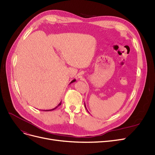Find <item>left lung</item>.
Instances as JSON below:
<instances>
[{
  "label": "left lung",
  "instance_id": "obj_1",
  "mask_svg": "<svg viewBox=\"0 0 155 155\" xmlns=\"http://www.w3.org/2000/svg\"><path fill=\"white\" fill-rule=\"evenodd\" d=\"M85 108H86V106H85ZM86 109H87V108H86ZM87 111H88V110H87Z\"/></svg>",
  "mask_w": 155,
  "mask_h": 155
}]
</instances>
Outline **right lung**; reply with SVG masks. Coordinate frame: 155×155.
Listing matches in <instances>:
<instances>
[{
	"label": "right lung",
	"instance_id": "right-lung-1",
	"mask_svg": "<svg viewBox=\"0 0 155 155\" xmlns=\"http://www.w3.org/2000/svg\"><path fill=\"white\" fill-rule=\"evenodd\" d=\"M75 81H76V79H74V80H72L71 82H70V83H74V82H75ZM61 103H60V104L57 106V107H55V108H54V109H50V110H45V111H50V110H54V109H56V108H57V107H58L60 105H61Z\"/></svg>",
	"mask_w": 155,
	"mask_h": 155
}]
</instances>
